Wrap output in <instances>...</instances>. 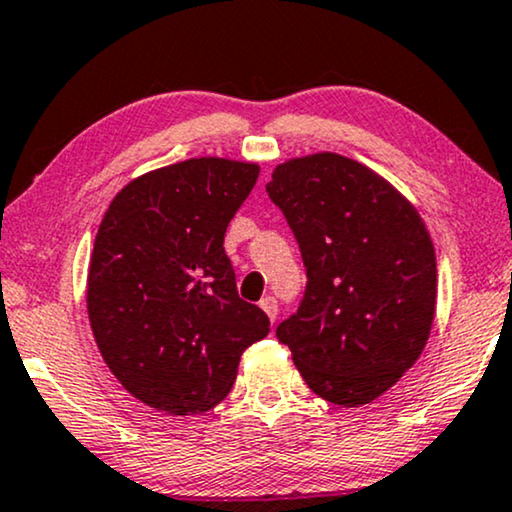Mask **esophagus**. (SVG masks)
I'll return each mask as SVG.
<instances>
[{
    "mask_svg": "<svg viewBox=\"0 0 512 512\" xmlns=\"http://www.w3.org/2000/svg\"><path fill=\"white\" fill-rule=\"evenodd\" d=\"M258 305H261L263 313L270 317V322L277 320V301H275V298L265 296V298H261V303H258Z\"/></svg>",
    "mask_w": 512,
    "mask_h": 512,
    "instance_id": "esophagus-1",
    "label": "esophagus"
}]
</instances>
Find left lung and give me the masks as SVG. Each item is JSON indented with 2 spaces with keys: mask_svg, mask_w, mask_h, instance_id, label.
Masks as SVG:
<instances>
[{
  "mask_svg": "<svg viewBox=\"0 0 512 512\" xmlns=\"http://www.w3.org/2000/svg\"><path fill=\"white\" fill-rule=\"evenodd\" d=\"M265 190L308 270L301 308L277 338L315 395L369 404L414 367L433 329L437 261L426 223L393 183L336 152L277 164Z\"/></svg>",
  "mask_w": 512,
  "mask_h": 512,
  "instance_id": "1",
  "label": "left lung"
}]
</instances>
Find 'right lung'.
Wrapping results in <instances>:
<instances>
[{
	"label": "right lung",
	"instance_id": "1",
	"mask_svg": "<svg viewBox=\"0 0 512 512\" xmlns=\"http://www.w3.org/2000/svg\"><path fill=\"white\" fill-rule=\"evenodd\" d=\"M261 167L192 157L148 171L112 197L86 277V313L126 393L174 416L228 397L240 357L270 320L237 296L225 228Z\"/></svg>",
	"mask_w": 512,
	"mask_h": 512
}]
</instances>
